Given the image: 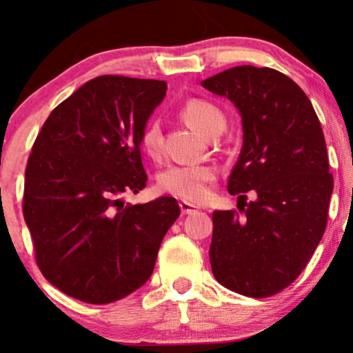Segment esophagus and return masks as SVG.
Wrapping results in <instances>:
<instances>
[{"mask_svg":"<svg viewBox=\"0 0 353 353\" xmlns=\"http://www.w3.org/2000/svg\"><path fill=\"white\" fill-rule=\"evenodd\" d=\"M179 205H181L182 214H192V212H196L197 209H199V208H197V205L190 204V202H188V201H181Z\"/></svg>","mask_w":353,"mask_h":353,"instance_id":"obj_1","label":"esophagus"}]
</instances>
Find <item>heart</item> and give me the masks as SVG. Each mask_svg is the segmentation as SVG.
<instances>
[{
	"mask_svg": "<svg viewBox=\"0 0 353 353\" xmlns=\"http://www.w3.org/2000/svg\"><path fill=\"white\" fill-rule=\"evenodd\" d=\"M181 116L196 132L208 137L214 129L225 128V116L216 104L205 99H188L181 106ZM141 149L145 156L159 157L163 149V131L157 121H149L141 132ZM216 179V169L208 164L169 165L157 177V185L163 192L181 197L184 201L201 202L208 197L209 184Z\"/></svg>",
	"mask_w": 353,
	"mask_h": 353,
	"instance_id": "obj_1",
	"label": "heart"
}]
</instances>
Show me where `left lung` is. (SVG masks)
<instances>
[{"instance_id": "obj_1", "label": "left lung", "mask_w": 353, "mask_h": 353, "mask_svg": "<svg viewBox=\"0 0 353 353\" xmlns=\"http://www.w3.org/2000/svg\"><path fill=\"white\" fill-rule=\"evenodd\" d=\"M201 84L236 104L244 131L228 184L239 212L212 214V274L232 292L270 297L301 275L325 232L334 177L322 125L305 92L270 68L236 66Z\"/></svg>"}]
</instances>
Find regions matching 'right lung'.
Wrapping results in <instances>:
<instances>
[{"instance_id":"right-lung-1","label":"right lung","mask_w":353,"mask_h":353,"mask_svg":"<svg viewBox=\"0 0 353 353\" xmlns=\"http://www.w3.org/2000/svg\"><path fill=\"white\" fill-rule=\"evenodd\" d=\"M165 89L125 76L88 81L52 109L31 149L23 214L36 264L81 302L111 303L144 285L181 214L174 197L123 201L145 188L141 132Z\"/></svg>"}]
</instances>
